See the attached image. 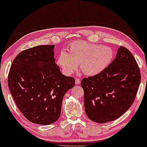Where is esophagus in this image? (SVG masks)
Returning a JSON list of instances; mask_svg holds the SVG:
<instances>
[{"instance_id":"esophagus-1","label":"esophagus","mask_w":147,"mask_h":147,"mask_svg":"<svg viewBox=\"0 0 147 147\" xmlns=\"http://www.w3.org/2000/svg\"><path fill=\"white\" fill-rule=\"evenodd\" d=\"M75 83H76V85H78V84H79V83H81V80L79 79H76Z\"/></svg>"}]
</instances>
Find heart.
I'll use <instances>...</instances> for the list:
<instances>
[{
    "label": "heart",
    "instance_id": "1",
    "mask_svg": "<svg viewBox=\"0 0 147 147\" xmlns=\"http://www.w3.org/2000/svg\"><path fill=\"white\" fill-rule=\"evenodd\" d=\"M114 58V51L109 46L87 42H74L69 45L68 53L62 51L57 59V64L66 75H71L78 68L83 74L94 76L102 72Z\"/></svg>",
    "mask_w": 147,
    "mask_h": 147
}]
</instances>
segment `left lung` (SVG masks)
Instances as JSON below:
<instances>
[{"instance_id":"8db88e82","label":"left lung","mask_w":147,"mask_h":147,"mask_svg":"<svg viewBox=\"0 0 147 147\" xmlns=\"http://www.w3.org/2000/svg\"><path fill=\"white\" fill-rule=\"evenodd\" d=\"M140 82L136 59L128 49L121 46L107 68L81 81L87 117L95 122L105 123L122 116L134 103Z\"/></svg>"}]
</instances>
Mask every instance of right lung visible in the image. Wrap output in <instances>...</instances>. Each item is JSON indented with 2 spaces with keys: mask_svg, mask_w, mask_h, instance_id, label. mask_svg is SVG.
I'll list each match as a JSON object with an SVG mask.
<instances>
[{
  "mask_svg": "<svg viewBox=\"0 0 147 147\" xmlns=\"http://www.w3.org/2000/svg\"><path fill=\"white\" fill-rule=\"evenodd\" d=\"M54 45L21 51L11 65L9 89L18 109L34 124L49 125L59 119L64 96L75 79L62 75L55 62Z\"/></svg>",
  "mask_w": 147,
  "mask_h": 147,
  "instance_id": "add662e5",
  "label": "right lung"
}]
</instances>
